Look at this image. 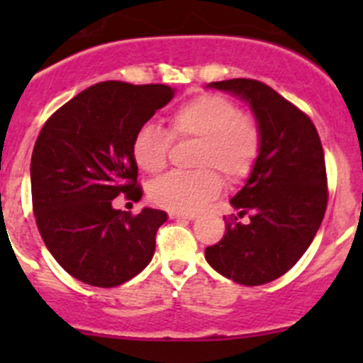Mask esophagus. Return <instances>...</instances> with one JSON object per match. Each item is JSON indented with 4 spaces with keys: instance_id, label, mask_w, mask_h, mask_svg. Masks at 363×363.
Returning a JSON list of instances; mask_svg holds the SVG:
<instances>
[{
    "instance_id": "34e87169",
    "label": "esophagus",
    "mask_w": 363,
    "mask_h": 363,
    "mask_svg": "<svg viewBox=\"0 0 363 363\" xmlns=\"http://www.w3.org/2000/svg\"><path fill=\"white\" fill-rule=\"evenodd\" d=\"M170 218L172 219H188V221H193V219H196V214H193V212H175V211H172Z\"/></svg>"
}]
</instances>
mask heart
Returning a JSON list of instances; mask_svg holds the SVG:
<instances>
[{
    "mask_svg": "<svg viewBox=\"0 0 363 363\" xmlns=\"http://www.w3.org/2000/svg\"><path fill=\"white\" fill-rule=\"evenodd\" d=\"M168 131L155 123H144L131 142V155L138 168L158 174L167 164L170 137L199 140L195 164L212 167L228 181L246 177L258 158L262 137L251 117L221 94H203L172 112ZM171 135H168L167 133ZM221 179L211 168L193 174H168L151 184L149 196L156 205L175 212H193L214 199Z\"/></svg>",
    "mask_w": 363,
    "mask_h": 363,
    "instance_id": "obj_1",
    "label": "heart"
}]
</instances>
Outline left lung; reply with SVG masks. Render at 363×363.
Listing matches in <instances>:
<instances>
[{
    "label": "left lung",
    "instance_id": "obj_1",
    "mask_svg": "<svg viewBox=\"0 0 363 363\" xmlns=\"http://www.w3.org/2000/svg\"><path fill=\"white\" fill-rule=\"evenodd\" d=\"M250 105L262 137L246 184L230 200L239 218L226 223L205 259L221 276L246 286L270 283L302 258L327 208V170L313 121L272 87L251 79L211 82Z\"/></svg>",
    "mask_w": 363,
    "mask_h": 363
}]
</instances>
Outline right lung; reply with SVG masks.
<instances>
[{"label":"right lung","instance_id":"1","mask_svg":"<svg viewBox=\"0 0 363 363\" xmlns=\"http://www.w3.org/2000/svg\"><path fill=\"white\" fill-rule=\"evenodd\" d=\"M164 84L107 80L65 104L43 124L31 156L36 226L50 255L82 283L112 288L152 259L167 212L113 208L121 193L140 200L135 133L174 98Z\"/></svg>","mask_w":363,"mask_h":363}]
</instances>
